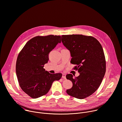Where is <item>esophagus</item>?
Returning <instances> with one entry per match:
<instances>
[{"mask_svg": "<svg viewBox=\"0 0 122 122\" xmlns=\"http://www.w3.org/2000/svg\"><path fill=\"white\" fill-rule=\"evenodd\" d=\"M62 77V78H63L64 79H66V75L65 74H63Z\"/></svg>", "mask_w": 122, "mask_h": 122, "instance_id": "esophagus-1", "label": "esophagus"}]
</instances>
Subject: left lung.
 Masks as SVG:
<instances>
[{"instance_id":"left-lung-1","label":"left lung","mask_w":122,"mask_h":122,"mask_svg":"<svg viewBox=\"0 0 122 122\" xmlns=\"http://www.w3.org/2000/svg\"><path fill=\"white\" fill-rule=\"evenodd\" d=\"M61 41L70 52V62L76 65L74 69L79 73L75 77L71 74L66 75V79L73 83L66 93L77 99L86 98L98 89L105 74L106 61L102 47L96 38L90 36L63 35Z\"/></svg>"}]
</instances>
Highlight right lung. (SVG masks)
<instances>
[{
    "label": "right lung",
    "instance_id": "obj_1",
    "mask_svg": "<svg viewBox=\"0 0 122 122\" xmlns=\"http://www.w3.org/2000/svg\"><path fill=\"white\" fill-rule=\"evenodd\" d=\"M59 43V35L36 36L29 41L18 55L16 65L18 82L22 90L32 98L47 93L54 81L62 77L61 73L52 74L44 68L49 53Z\"/></svg>",
    "mask_w": 122,
    "mask_h": 122
}]
</instances>
